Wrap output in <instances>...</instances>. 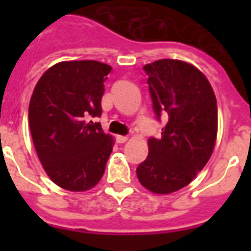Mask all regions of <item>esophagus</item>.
<instances>
[{
  "instance_id": "obj_1",
  "label": "esophagus",
  "mask_w": 251,
  "mask_h": 251,
  "mask_svg": "<svg viewBox=\"0 0 251 251\" xmlns=\"http://www.w3.org/2000/svg\"><path fill=\"white\" fill-rule=\"evenodd\" d=\"M116 141H117L118 143H125V142L127 141V137H126V135H117V137H116Z\"/></svg>"
}]
</instances>
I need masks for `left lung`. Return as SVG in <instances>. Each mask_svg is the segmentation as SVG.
<instances>
[{
  "label": "left lung",
  "instance_id": "obj_1",
  "mask_svg": "<svg viewBox=\"0 0 251 251\" xmlns=\"http://www.w3.org/2000/svg\"><path fill=\"white\" fill-rule=\"evenodd\" d=\"M161 137L149 139V156L138 165L139 182L169 194L193 181L207 164L218 134V105L207 78L193 65L159 60L143 66Z\"/></svg>",
  "mask_w": 251,
  "mask_h": 251
}]
</instances>
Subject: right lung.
<instances>
[{
  "label": "right lung",
  "mask_w": 251,
  "mask_h": 251,
  "mask_svg": "<svg viewBox=\"0 0 251 251\" xmlns=\"http://www.w3.org/2000/svg\"><path fill=\"white\" fill-rule=\"evenodd\" d=\"M112 68L98 61H66L49 68L28 106L29 130L43 168L53 182L84 191L101 179L113 139L100 122L104 82Z\"/></svg>",
  "instance_id": "1"
}]
</instances>
